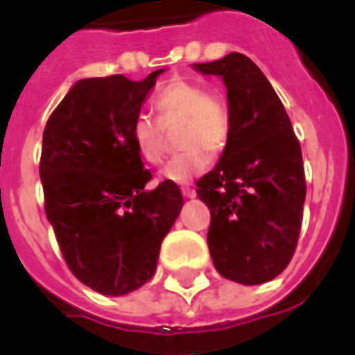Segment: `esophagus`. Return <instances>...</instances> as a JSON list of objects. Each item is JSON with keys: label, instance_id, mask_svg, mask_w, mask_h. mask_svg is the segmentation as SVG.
Listing matches in <instances>:
<instances>
[{"label": "esophagus", "instance_id": "34e87169", "mask_svg": "<svg viewBox=\"0 0 355 355\" xmlns=\"http://www.w3.org/2000/svg\"><path fill=\"white\" fill-rule=\"evenodd\" d=\"M181 193H183V197H187V199H193L196 197V190L193 188H181Z\"/></svg>", "mask_w": 355, "mask_h": 355}]
</instances>
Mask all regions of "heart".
I'll use <instances>...</instances> for the list:
<instances>
[{"label": "heart", "mask_w": 355, "mask_h": 355, "mask_svg": "<svg viewBox=\"0 0 355 355\" xmlns=\"http://www.w3.org/2000/svg\"><path fill=\"white\" fill-rule=\"evenodd\" d=\"M158 119L139 114L131 124V139L144 159L158 165L165 156V130L183 124L180 146L184 153L163 167L162 178L184 184L205 172L211 155L225 149L231 137V114L225 101L206 92L205 87L187 80H174L155 101Z\"/></svg>", "instance_id": "b5f03b06"}]
</instances>
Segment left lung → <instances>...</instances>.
Returning a JSON list of instances; mask_svg holds the SVG:
<instances>
[{
	"mask_svg": "<svg viewBox=\"0 0 355 355\" xmlns=\"http://www.w3.org/2000/svg\"><path fill=\"white\" fill-rule=\"evenodd\" d=\"M192 67L222 78L231 114L220 159L197 181V196L211 211L213 265L234 283H268L286 268L299 241L306 200L300 144L274 87L245 55Z\"/></svg>",
	"mask_w": 355,
	"mask_h": 355,
	"instance_id": "1",
	"label": "left lung"
}]
</instances>
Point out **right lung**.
Listing matches in <instances>:
<instances>
[{
    "mask_svg": "<svg viewBox=\"0 0 355 355\" xmlns=\"http://www.w3.org/2000/svg\"><path fill=\"white\" fill-rule=\"evenodd\" d=\"M165 69L142 81L122 74L72 85L42 135L46 216L71 272L94 291L122 297L156 272L159 247L183 208L180 188L153 178L131 124Z\"/></svg>",
    "mask_w": 355,
    "mask_h": 355,
    "instance_id": "add662e5",
    "label": "right lung"
}]
</instances>
